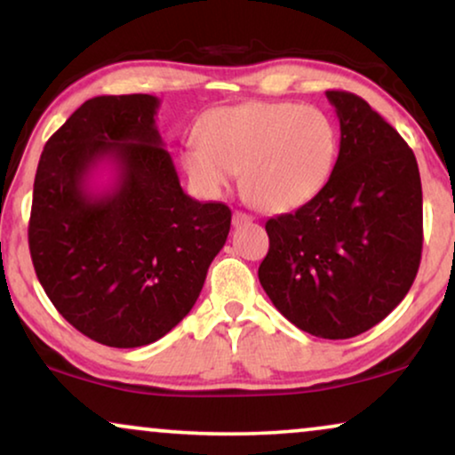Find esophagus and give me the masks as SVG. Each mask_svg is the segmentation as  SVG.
<instances>
[{
    "label": "esophagus",
    "mask_w": 455,
    "mask_h": 455,
    "mask_svg": "<svg viewBox=\"0 0 455 455\" xmlns=\"http://www.w3.org/2000/svg\"><path fill=\"white\" fill-rule=\"evenodd\" d=\"M252 221V217L248 215V213H242V211H234V215H232V223L235 228H240V226H246V223H251Z\"/></svg>",
    "instance_id": "34e87169"
}]
</instances>
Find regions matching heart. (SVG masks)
I'll use <instances>...</instances> for the list:
<instances>
[{
    "label": "heart",
    "mask_w": 455,
    "mask_h": 455,
    "mask_svg": "<svg viewBox=\"0 0 455 455\" xmlns=\"http://www.w3.org/2000/svg\"><path fill=\"white\" fill-rule=\"evenodd\" d=\"M338 130L325 111L251 101L209 111L182 153L188 178L217 196L242 172V192L259 209L302 207L325 188L338 161Z\"/></svg>",
    "instance_id": "heart-1"
}]
</instances>
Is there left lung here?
Wrapping results in <instances>:
<instances>
[{
    "mask_svg": "<svg viewBox=\"0 0 455 455\" xmlns=\"http://www.w3.org/2000/svg\"><path fill=\"white\" fill-rule=\"evenodd\" d=\"M327 99L341 130L333 173L313 201L265 223L259 279L298 329L347 339L381 323L414 283L422 186L412 148L364 99Z\"/></svg>",
    "mask_w": 455,
    "mask_h": 455,
    "instance_id": "1",
    "label": "left lung"
}]
</instances>
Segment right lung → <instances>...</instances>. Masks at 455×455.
<instances>
[{
    "label": "right lung",
    "mask_w": 455,
    "mask_h": 455,
    "mask_svg": "<svg viewBox=\"0 0 455 455\" xmlns=\"http://www.w3.org/2000/svg\"><path fill=\"white\" fill-rule=\"evenodd\" d=\"M159 99H89L47 140L35 176L28 248L58 313L109 347L147 346L170 333L201 294L226 244L232 211L180 186L155 126ZM103 160L108 191L88 188Z\"/></svg>",
    "instance_id": "right-lung-1"
}]
</instances>
